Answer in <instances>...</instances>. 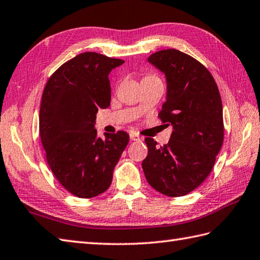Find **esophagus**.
Returning a JSON list of instances; mask_svg holds the SVG:
<instances>
[{"mask_svg": "<svg viewBox=\"0 0 260 260\" xmlns=\"http://www.w3.org/2000/svg\"><path fill=\"white\" fill-rule=\"evenodd\" d=\"M129 137H131L132 141H141V140H142L141 137H140V135H137V134H135V133H131V134H129Z\"/></svg>", "mask_w": 260, "mask_h": 260, "instance_id": "obj_1", "label": "esophagus"}]
</instances>
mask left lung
<instances>
[{"instance_id":"obj_1","label":"left lung","mask_w":260,"mask_h":260,"mask_svg":"<svg viewBox=\"0 0 260 260\" xmlns=\"http://www.w3.org/2000/svg\"><path fill=\"white\" fill-rule=\"evenodd\" d=\"M148 61L167 77V101L158 117L173 132L163 146L146 137L142 168L156 191L182 197L208 178L222 146L221 97L210 71L189 54L168 49L151 54Z\"/></svg>"}]
</instances>
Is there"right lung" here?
I'll return each mask as SVG.
<instances>
[{
	"mask_svg": "<svg viewBox=\"0 0 260 260\" xmlns=\"http://www.w3.org/2000/svg\"><path fill=\"white\" fill-rule=\"evenodd\" d=\"M124 60L84 52L54 71L43 89L39 129L47 162L59 183L71 194L88 199L102 194L128 144L124 131L97 136L99 108L110 105L112 69Z\"/></svg>",
	"mask_w": 260,
	"mask_h": 260,
	"instance_id": "1",
	"label": "right lung"
}]
</instances>
